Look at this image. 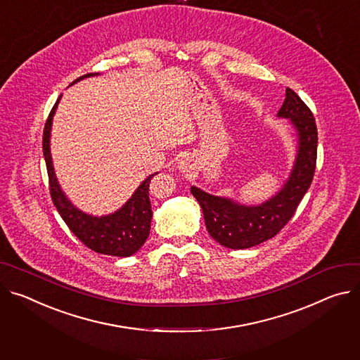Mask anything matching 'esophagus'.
<instances>
[{
	"mask_svg": "<svg viewBox=\"0 0 360 360\" xmlns=\"http://www.w3.org/2000/svg\"><path fill=\"white\" fill-rule=\"evenodd\" d=\"M178 168H179L182 172H186V171H188V168H189V162H188V159H181V160L178 162Z\"/></svg>",
	"mask_w": 360,
	"mask_h": 360,
	"instance_id": "34e87169",
	"label": "esophagus"
}]
</instances>
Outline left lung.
Wrapping results in <instances>:
<instances>
[{
  "instance_id": "left-lung-1",
  "label": "left lung",
  "mask_w": 360,
  "mask_h": 360,
  "mask_svg": "<svg viewBox=\"0 0 360 360\" xmlns=\"http://www.w3.org/2000/svg\"><path fill=\"white\" fill-rule=\"evenodd\" d=\"M277 117L290 122L297 136V150L287 181L271 198L258 205H245L191 186L192 195L202 208L210 236L226 248H250L273 238L296 212L313 181L317 158V127L313 113L297 93L287 87Z\"/></svg>"
}]
</instances>
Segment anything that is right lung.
Wrapping results in <instances>:
<instances>
[{
    "label": "right lung",
    "instance_id": "1",
    "mask_svg": "<svg viewBox=\"0 0 360 360\" xmlns=\"http://www.w3.org/2000/svg\"><path fill=\"white\" fill-rule=\"evenodd\" d=\"M99 73H89L79 79H76L70 86L75 83L97 76ZM61 96L57 99L56 105L53 106L49 119L46 122L44 134H43V153L46 159L47 174L50 179V193L51 200L64 219L70 228V231L90 250L105 255H115V257H129L135 254L146 241L150 231V219H152V208L149 200V182L158 174L149 175L132 193L124 205H122L117 211L96 217L91 214H86L79 210L63 192L56 172L53 167L51 150H50V136H51V124L53 117L60 103Z\"/></svg>",
    "mask_w": 360,
    "mask_h": 360
}]
</instances>
